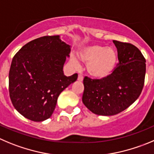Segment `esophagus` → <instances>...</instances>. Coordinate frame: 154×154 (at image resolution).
<instances>
[{
  "label": "esophagus",
  "instance_id": "obj_1",
  "mask_svg": "<svg viewBox=\"0 0 154 154\" xmlns=\"http://www.w3.org/2000/svg\"><path fill=\"white\" fill-rule=\"evenodd\" d=\"M83 79H84V76L82 75V74H79L77 80H78L79 81H82V80H83Z\"/></svg>",
  "mask_w": 154,
  "mask_h": 154
}]
</instances>
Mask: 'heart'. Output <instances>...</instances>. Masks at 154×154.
Wrapping results in <instances>:
<instances>
[{
    "mask_svg": "<svg viewBox=\"0 0 154 154\" xmlns=\"http://www.w3.org/2000/svg\"><path fill=\"white\" fill-rule=\"evenodd\" d=\"M80 61L87 64V70L90 75L96 78H105L112 72L116 66L117 56L112 48L101 45H91L82 48L78 53ZM72 62L76 67L79 65L75 57Z\"/></svg>",
    "mask_w": 154,
    "mask_h": 154,
    "instance_id": "heart-1",
    "label": "heart"
}]
</instances>
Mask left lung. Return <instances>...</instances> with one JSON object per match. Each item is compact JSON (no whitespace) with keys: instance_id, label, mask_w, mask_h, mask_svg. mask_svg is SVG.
I'll list each match as a JSON object with an SVG mask.
<instances>
[{"instance_id":"1","label":"left lung","mask_w":154,"mask_h":154,"mask_svg":"<svg viewBox=\"0 0 154 154\" xmlns=\"http://www.w3.org/2000/svg\"><path fill=\"white\" fill-rule=\"evenodd\" d=\"M119 63L105 78L84 79L83 103L94 114L114 116L136 101L144 85L146 60L140 50L128 42L113 40Z\"/></svg>"}]
</instances>
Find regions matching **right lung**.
I'll list each match as a JSON object with an SVG mask.
<instances>
[{"instance_id":"obj_1","label":"right lung","mask_w":154,"mask_h":154,"mask_svg":"<svg viewBox=\"0 0 154 154\" xmlns=\"http://www.w3.org/2000/svg\"><path fill=\"white\" fill-rule=\"evenodd\" d=\"M70 51V45L59 35H46L28 42L14 56L10 98L22 116L33 122L51 117L60 93L78 76L64 75L63 65Z\"/></svg>"}]
</instances>
